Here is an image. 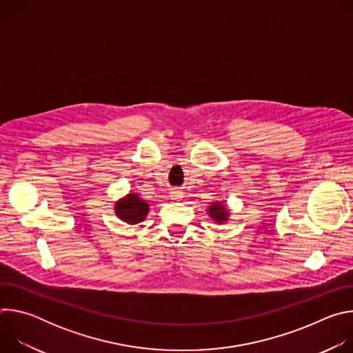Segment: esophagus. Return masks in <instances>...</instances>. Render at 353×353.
<instances>
[{
  "label": "esophagus",
  "instance_id": "obj_1",
  "mask_svg": "<svg viewBox=\"0 0 353 353\" xmlns=\"http://www.w3.org/2000/svg\"><path fill=\"white\" fill-rule=\"evenodd\" d=\"M170 194H172V198H179V196L181 195V194H180V190H177V188H173Z\"/></svg>",
  "mask_w": 353,
  "mask_h": 353
}]
</instances>
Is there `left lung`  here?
<instances>
[{"label": "left lung", "mask_w": 353, "mask_h": 353, "mask_svg": "<svg viewBox=\"0 0 353 353\" xmlns=\"http://www.w3.org/2000/svg\"><path fill=\"white\" fill-rule=\"evenodd\" d=\"M208 210H210V212H208L210 216L214 218L218 223H222L223 221L228 219V212H226L225 205H222V204H219V203H215V204H212Z\"/></svg>", "instance_id": "obj_1"}]
</instances>
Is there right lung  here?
<instances>
[{
  "mask_svg": "<svg viewBox=\"0 0 353 353\" xmlns=\"http://www.w3.org/2000/svg\"><path fill=\"white\" fill-rule=\"evenodd\" d=\"M149 208L137 194H128L116 204V214L128 223H139L145 219Z\"/></svg>",
  "mask_w": 353,
  "mask_h": 353,
  "instance_id": "right-lung-1",
  "label": "right lung"
}]
</instances>
